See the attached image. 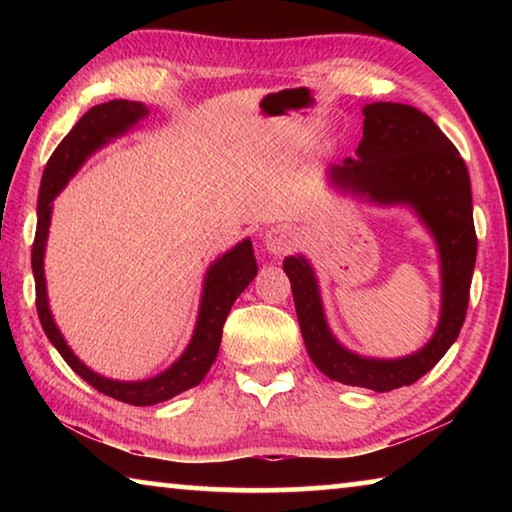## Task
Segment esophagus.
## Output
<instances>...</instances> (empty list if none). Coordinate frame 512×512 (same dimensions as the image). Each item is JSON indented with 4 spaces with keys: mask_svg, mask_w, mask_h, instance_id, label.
<instances>
[{
    "mask_svg": "<svg viewBox=\"0 0 512 512\" xmlns=\"http://www.w3.org/2000/svg\"><path fill=\"white\" fill-rule=\"evenodd\" d=\"M264 244L271 255H284L296 246V232L289 225H273L271 230H266Z\"/></svg>",
    "mask_w": 512,
    "mask_h": 512,
    "instance_id": "34e87169",
    "label": "esophagus"
}]
</instances>
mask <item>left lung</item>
<instances>
[{
    "instance_id": "1",
    "label": "left lung",
    "mask_w": 512,
    "mask_h": 512,
    "mask_svg": "<svg viewBox=\"0 0 512 512\" xmlns=\"http://www.w3.org/2000/svg\"><path fill=\"white\" fill-rule=\"evenodd\" d=\"M332 187L372 205H404L436 241L440 259V318L427 345L400 359L361 357L336 341L309 259H284L309 359L329 379L377 393L411 386L436 366L461 332L476 262L470 173L456 146L429 115L404 103L363 106L357 158L327 169Z\"/></svg>"
}]
</instances>
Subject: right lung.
Returning <instances> with one entry per match:
<instances>
[{"mask_svg": "<svg viewBox=\"0 0 512 512\" xmlns=\"http://www.w3.org/2000/svg\"><path fill=\"white\" fill-rule=\"evenodd\" d=\"M144 117H149V108H146L144 103L115 99L90 108L79 121H76V126L67 133L65 140L58 144V149L47 162L45 173H42L38 198V228L36 241H33L31 250V268L33 277H36V307L47 339L60 354H63L67 366L81 379L88 381V384L97 388L99 393L133 406H151L164 400H171V397L180 395L187 391V388L201 384L207 370H210L212 363L216 361V354H219L225 318H228L232 305H235V300L241 296V291H244L257 275V262L250 239L239 241L235 248H230L228 253H223L216 262H212L203 280L201 307H198L192 341H189L178 361H173L167 370L151 379H108L99 375V372L90 370L79 357H76L72 348H69L65 336L60 334L54 316H51L47 298L45 248L51 225V210H54L51 203H54V198L63 192L69 178L83 167L85 160H88L94 151H99L101 146H106L110 140L131 131L133 126H137V121H142Z\"/></svg>", "mask_w": 512, "mask_h": 512, "instance_id": "add662e5", "label": "right lung"}]
</instances>
